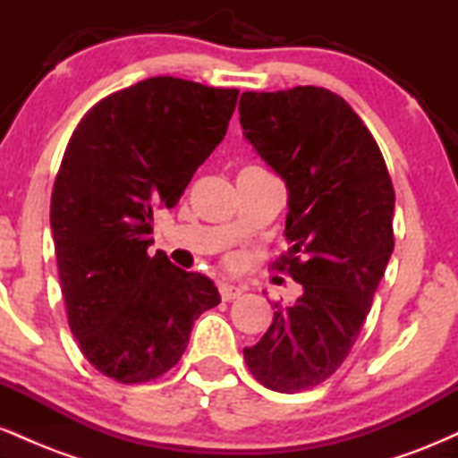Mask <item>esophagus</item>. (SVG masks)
<instances>
[{
  "mask_svg": "<svg viewBox=\"0 0 458 458\" xmlns=\"http://www.w3.org/2000/svg\"><path fill=\"white\" fill-rule=\"evenodd\" d=\"M219 295H222L224 301H234V299H239L241 295H243V288L236 286V284L222 282L219 284Z\"/></svg>",
  "mask_w": 458,
  "mask_h": 458,
  "instance_id": "34e87169",
  "label": "esophagus"
}]
</instances>
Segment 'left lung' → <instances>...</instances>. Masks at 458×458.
<instances>
[{
  "label": "left lung",
  "instance_id": "obj_1",
  "mask_svg": "<svg viewBox=\"0 0 458 458\" xmlns=\"http://www.w3.org/2000/svg\"><path fill=\"white\" fill-rule=\"evenodd\" d=\"M239 115L286 182L291 247L276 267L303 286L243 355L262 386L295 394L338 370L370 312L394 251L392 178L360 115L325 88L243 92Z\"/></svg>",
  "mask_w": 458,
  "mask_h": 458
}]
</instances>
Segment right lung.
<instances>
[{"label": "right lung", "instance_id": "add662e5", "mask_svg": "<svg viewBox=\"0 0 458 458\" xmlns=\"http://www.w3.org/2000/svg\"><path fill=\"white\" fill-rule=\"evenodd\" d=\"M239 90L150 77L83 115L51 193L68 325L109 379H157L185 353L202 312L222 301L202 273L148 254L152 211L172 208L224 140Z\"/></svg>", "mask_w": 458, "mask_h": 458}]
</instances>
